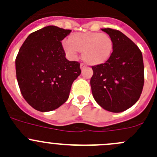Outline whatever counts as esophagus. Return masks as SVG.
Segmentation results:
<instances>
[{"instance_id": "1", "label": "esophagus", "mask_w": 157, "mask_h": 157, "mask_svg": "<svg viewBox=\"0 0 157 157\" xmlns=\"http://www.w3.org/2000/svg\"><path fill=\"white\" fill-rule=\"evenodd\" d=\"M85 67H86V64H83V63H81V64H80V69L83 70L84 69Z\"/></svg>"}]
</instances>
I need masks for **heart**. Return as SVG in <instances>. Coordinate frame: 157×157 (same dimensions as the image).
I'll return each mask as SVG.
<instances>
[{
    "label": "heart",
    "instance_id": "1",
    "mask_svg": "<svg viewBox=\"0 0 157 157\" xmlns=\"http://www.w3.org/2000/svg\"><path fill=\"white\" fill-rule=\"evenodd\" d=\"M62 45L70 58L75 59L78 52H83V61L93 66L108 61L114 49L112 38L106 33L97 32L73 33Z\"/></svg>",
    "mask_w": 157,
    "mask_h": 157
}]
</instances>
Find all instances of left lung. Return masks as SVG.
Returning a JSON list of instances; mask_svg holds the SVG:
<instances>
[{
    "label": "left lung",
    "mask_w": 157,
    "mask_h": 157,
    "mask_svg": "<svg viewBox=\"0 0 157 157\" xmlns=\"http://www.w3.org/2000/svg\"><path fill=\"white\" fill-rule=\"evenodd\" d=\"M102 30L113 39L114 49L109 61L92 66L90 80L93 96L105 110H127L140 98L144 83L143 56L137 45L118 30Z\"/></svg>",
    "instance_id": "left-lung-1"
}]
</instances>
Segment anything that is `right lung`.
I'll list each match as a JSON object with an SVG mask.
<instances>
[{
  "label": "right lung",
  "instance_id": "obj_1",
  "mask_svg": "<svg viewBox=\"0 0 157 157\" xmlns=\"http://www.w3.org/2000/svg\"><path fill=\"white\" fill-rule=\"evenodd\" d=\"M71 30L48 26L32 33L16 58L20 92L33 108L49 112L69 97L72 83L81 73L80 63L65 58L61 41Z\"/></svg>",
  "mask_w": 157,
  "mask_h": 157
}]
</instances>
